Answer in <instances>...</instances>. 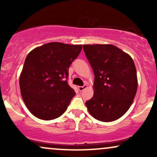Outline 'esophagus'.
I'll list each match as a JSON object with an SVG mask.
<instances>
[{
  "label": "esophagus",
  "mask_w": 157,
  "mask_h": 157,
  "mask_svg": "<svg viewBox=\"0 0 157 157\" xmlns=\"http://www.w3.org/2000/svg\"><path fill=\"white\" fill-rule=\"evenodd\" d=\"M87 88V85H83L82 86H78V89L80 91H83L84 89H86Z\"/></svg>",
  "instance_id": "34e87169"
}]
</instances>
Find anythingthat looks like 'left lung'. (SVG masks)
<instances>
[{"label": "left lung", "instance_id": "obj_1", "mask_svg": "<svg viewBox=\"0 0 157 157\" xmlns=\"http://www.w3.org/2000/svg\"><path fill=\"white\" fill-rule=\"evenodd\" d=\"M94 74V96L86 102L97 120L111 122L128 110L137 90V77L131 56L110 44L83 45Z\"/></svg>", "mask_w": 157, "mask_h": 157}]
</instances>
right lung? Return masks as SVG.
Listing matches in <instances>:
<instances>
[{
	"instance_id": "1",
	"label": "right lung",
	"mask_w": 157,
	"mask_h": 157,
	"mask_svg": "<svg viewBox=\"0 0 157 157\" xmlns=\"http://www.w3.org/2000/svg\"><path fill=\"white\" fill-rule=\"evenodd\" d=\"M82 45L52 42L27 55L20 76V89L27 109L44 120L63 113L75 92L68 84V68L80 55Z\"/></svg>"
}]
</instances>
